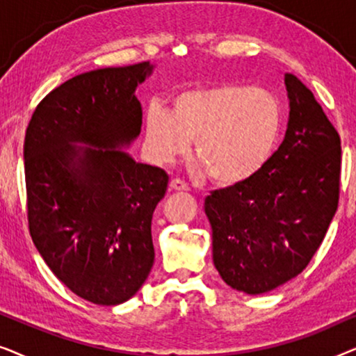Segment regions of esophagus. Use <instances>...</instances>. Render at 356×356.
I'll return each instance as SVG.
<instances>
[{
  "label": "esophagus",
  "instance_id": "esophagus-1",
  "mask_svg": "<svg viewBox=\"0 0 356 356\" xmlns=\"http://www.w3.org/2000/svg\"><path fill=\"white\" fill-rule=\"evenodd\" d=\"M170 189H172V191H188L189 186L188 183L183 181V179L173 178L172 181H170Z\"/></svg>",
  "mask_w": 356,
  "mask_h": 356
}]
</instances>
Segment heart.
Masks as SVG:
<instances>
[{
    "mask_svg": "<svg viewBox=\"0 0 356 356\" xmlns=\"http://www.w3.org/2000/svg\"><path fill=\"white\" fill-rule=\"evenodd\" d=\"M284 110L270 92L241 84H217L175 97L172 113L150 106L145 145L155 162L173 163L194 154L209 177L223 186L259 173L279 143Z\"/></svg>",
    "mask_w": 356,
    "mask_h": 356,
    "instance_id": "obj_1",
    "label": "heart"
}]
</instances>
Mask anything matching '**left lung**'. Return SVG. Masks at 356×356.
<instances>
[{
    "mask_svg": "<svg viewBox=\"0 0 356 356\" xmlns=\"http://www.w3.org/2000/svg\"><path fill=\"white\" fill-rule=\"evenodd\" d=\"M289 124L279 149L254 177L212 191L204 211L212 256L232 289L266 293L303 272L339 206L340 136L293 74H285Z\"/></svg>",
    "mask_w": 356,
    "mask_h": 356,
    "instance_id": "obj_1",
    "label": "left lung"
}]
</instances>
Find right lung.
I'll return each instance as SVG.
<instances>
[{
    "label": "right lung",
    "instance_id": "right-lung-1",
    "mask_svg": "<svg viewBox=\"0 0 356 356\" xmlns=\"http://www.w3.org/2000/svg\"><path fill=\"white\" fill-rule=\"evenodd\" d=\"M152 70L144 61L74 76L37 105L26 131L33 245L72 293L95 305L128 301L154 264L150 225L168 175L115 149L140 133L134 92Z\"/></svg>",
    "mask_w": 356,
    "mask_h": 356
}]
</instances>
